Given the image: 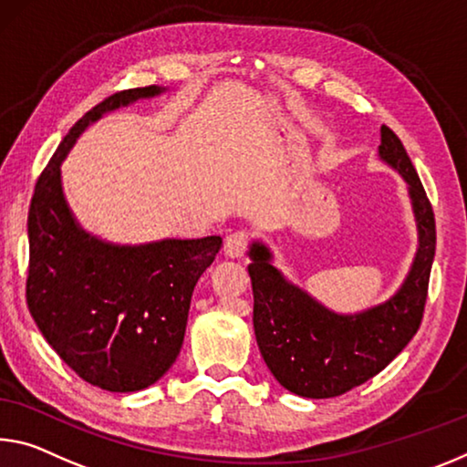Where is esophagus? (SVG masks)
I'll list each match as a JSON object with an SVG mask.
<instances>
[{
    "mask_svg": "<svg viewBox=\"0 0 467 467\" xmlns=\"http://www.w3.org/2000/svg\"><path fill=\"white\" fill-rule=\"evenodd\" d=\"M249 245H251V233L234 231L226 236L224 251H226V255H231V257H241V255H245Z\"/></svg>",
    "mask_w": 467,
    "mask_h": 467,
    "instance_id": "34e87169",
    "label": "esophagus"
}]
</instances>
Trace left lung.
I'll use <instances>...</instances> for the list:
<instances>
[{
	"label": "left lung",
	"instance_id": "8db88e82",
	"mask_svg": "<svg viewBox=\"0 0 467 467\" xmlns=\"http://www.w3.org/2000/svg\"><path fill=\"white\" fill-rule=\"evenodd\" d=\"M380 137V160L405 179L420 234L410 276L387 303L338 316L285 280L270 264L268 247L254 243L249 249L257 347L274 379L299 397H338L374 379L405 349L424 317L436 249L434 212L401 139L384 124Z\"/></svg>",
	"mask_w": 467,
	"mask_h": 467
}]
</instances>
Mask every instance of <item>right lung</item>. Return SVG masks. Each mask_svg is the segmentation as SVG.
I'll return each instance as SVG.
<instances>
[{"mask_svg": "<svg viewBox=\"0 0 467 467\" xmlns=\"http://www.w3.org/2000/svg\"><path fill=\"white\" fill-rule=\"evenodd\" d=\"M161 91L155 85L127 88L88 109L41 172L28 210V312L80 379L112 393L151 387L179 358L191 295L222 239L135 247L101 241L74 222L60 166L88 124Z\"/></svg>", "mask_w": 467, "mask_h": 467, "instance_id": "right-lung-1", "label": "right lung"}]
</instances>
